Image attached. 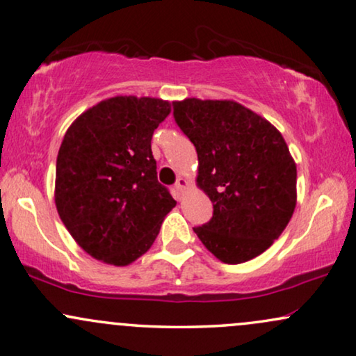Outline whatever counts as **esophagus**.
Returning a JSON list of instances; mask_svg holds the SVG:
<instances>
[{
    "label": "esophagus",
    "instance_id": "esophagus-1",
    "mask_svg": "<svg viewBox=\"0 0 356 356\" xmlns=\"http://www.w3.org/2000/svg\"><path fill=\"white\" fill-rule=\"evenodd\" d=\"M187 187H188V180L185 177H179L176 182V188L179 190V192H182V190H185Z\"/></svg>",
    "mask_w": 356,
    "mask_h": 356
}]
</instances>
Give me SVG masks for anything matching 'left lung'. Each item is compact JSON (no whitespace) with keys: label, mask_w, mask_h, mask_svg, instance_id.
<instances>
[{"label":"left lung","mask_w":356,"mask_h":356,"mask_svg":"<svg viewBox=\"0 0 356 356\" xmlns=\"http://www.w3.org/2000/svg\"><path fill=\"white\" fill-rule=\"evenodd\" d=\"M172 104L177 126L197 148V187L214 208L195 234L219 261L253 259L284 232L297 204V164L282 134L234 99Z\"/></svg>","instance_id":"left-lung-1"}]
</instances>
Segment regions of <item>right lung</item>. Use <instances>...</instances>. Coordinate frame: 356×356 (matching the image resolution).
I'll list each match as a JSON object with an SVG mask.
<instances>
[{
	"label": "right lung",
	"instance_id": "1",
	"mask_svg": "<svg viewBox=\"0 0 356 356\" xmlns=\"http://www.w3.org/2000/svg\"><path fill=\"white\" fill-rule=\"evenodd\" d=\"M169 113L166 99L119 95L88 108L66 130L54 203L76 243L98 261L134 263L176 207L158 182L152 153L154 129Z\"/></svg>",
	"mask_w": 356,
	"mask_h": 356
}]
</instances>
